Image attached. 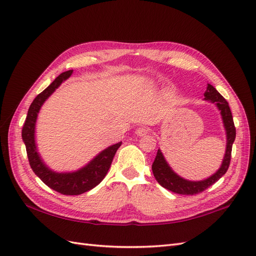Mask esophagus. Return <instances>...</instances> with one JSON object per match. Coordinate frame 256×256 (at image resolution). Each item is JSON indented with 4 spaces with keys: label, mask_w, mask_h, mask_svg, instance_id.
<instances>
[{
    "label": "esophagus",
    "mask_w": 256,
    "mask_h": 256,
    "mask_svg": "<svg viewBox=\"0 0 256 256\" xmlns=\"http://www.w3.org/2000/svg\"><path fill=\"white\" fill-rule=\"evenodd\" d=\"M148 131H150V128L142 126V127H138V128L136 130V136H146L147 134H148Z\"/></svg>",
    "instance_id": "esophagus-1"
}]
</instances>
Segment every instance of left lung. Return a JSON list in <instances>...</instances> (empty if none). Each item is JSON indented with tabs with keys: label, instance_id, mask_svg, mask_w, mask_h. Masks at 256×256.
Wrapping results in <instances>:
<instances>
[{
	"label": "left lung",
	"instance_id": "1",
	"mask_svg": "<svg viewBox=\"0 0 256 256\" xmlns=\"http://www.w3.org/2000/svg\"><path fill=\"white\" fill-rule=\"evenodd\" d=\"M205 100H208L216 106V108L220 110L224 128L226 131V150L224 158L222 161V164L220 168L210 177L206 178L204 180L200 182H191L187 180L184 178L178 176L173 170L170 168L168 162L166 161L164 154L161 150H158L157 156L154 158V164L152 166V170L156 180L162 186V187L172 191L178 194H186V196H193L198 194V193L203 192L208 187H210L214 182H218L220 178L226 173L228 168L230 166V157H232V146L235 141L236 138V128L234 125L233 115H232L228 102H226L224 97L216 90L212 84L207 85V90L205 92Z\"/></svg>",
	"mask_w": 256,
	"mask_h": 256
}]
</instances>
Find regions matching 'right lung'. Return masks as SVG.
I'll use <instances>...</instances> for the list:
<instances>
[{
	"label": "right lung",
	"mask_w": 256,
	"mask_h": 256,
	"mask_svg": "<svg viewBox=\"0 0 256 256\" xmlns=\"http://www.w3.org/2000/svg\"><path fill=\"white\" fill-rule=\"evenodd\" d=\"M72 70L60 74L47 88L36 96L33 102L30 106L24 125L22 128V140L26 144L28 162L33 172L49 188L65 196L82 194V193L90 191L102 182L108 171H109L116 150L122 145V142H118L109 146L108 148L98 154L84 168L72 173L53 172L52 170L44 164V161L37 152L35 144V125L37 115L46 100L60 86L62 82H64L72 76Z\"/></svg>",
	"instance_id": "right-lung-1"
}]
</instances>
